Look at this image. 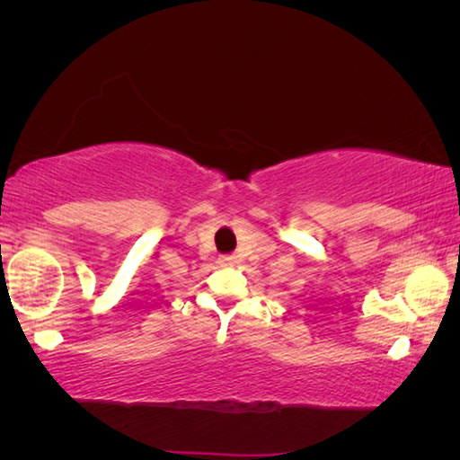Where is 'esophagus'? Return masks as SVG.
Listing matches in <instances>:
<instances>
[{
    "label": "esophagus",
    "mask_w": 460,
    "mask_h": 460,
    "mask_svg": "<svg viewBox=\"0 0 460 460\" xmlns=\"http://www.w3.org/2000/svg\"><path fill=\"white\" fill-rule=\"evenodd\" d=\"M219 263L221 266H235L237 258L235 255H219Z\"/></svg>",
    "instance_id": "obj_1"
}]
</instances>
